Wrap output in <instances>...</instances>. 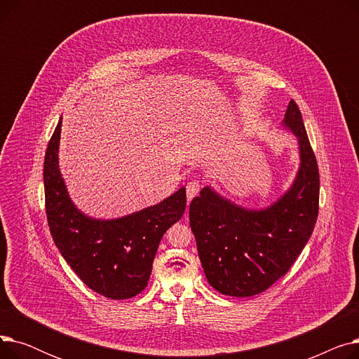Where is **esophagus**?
Wrapping results in <instances>:
<instances>
[{"label": "esophagus", "mask_w": 359, "mask_h": 359, "mask_svg": "<svg viewBox=\"0 0 359 359\" xmlns=\"http://www.w3.org/2000/svg\"><path fill=\"white\" fill-rule=\"evenodd\" d=\"M202 182L201 180H191L186 186V194H187V199H192L194 196H196L201 189H202Z\"/></svg>", "instance_id": "esophagus-1"}]
</instances>
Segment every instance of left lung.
<instances>
[{
	"label": "left lung",
	"mask_w": 359,
	"mask_h": 359,
	"mask_svg": "<svg viewBox=\"0 0 359 359\" xmlns=\"http://www.w3.org/2000/svg\"><path fill=\"white\" fill-rule=\"evenodd\" d=\"M285 126L298 138L301 165L291 189L272 206L249 211L203 187L189 208L191 229L210 285L230 297H252L284 276L307 244L318 215L320 177L303 116L294 100Z\"/></svg>",
	"instance_id": "8db88e82"
}]
</instances>
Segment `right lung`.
Segmentation results:
<instances>
[{
    "instance_id": "add662e5",
    "label": "right lung",
    "mask_w": 359,
    "mask_h": 359,
    "mask_svg": "<svg viewBox=\"0 0 359 359\" xmlns=\"http://www.w3.org/2000/svg\"><path fill=\"white\" fill-rule=\"evenodd\" d=\"M61 121L46 148L45 206L52 238L71 269L94 292L126 299L145 290L164 233L186 210L182 187L163 202L132 215L100 221L71 202L58 168Z\"/></svg>"
}]
</instances>
